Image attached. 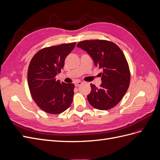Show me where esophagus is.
<instances>
[{
    "instance_id": "obj_1",
    "label": "esophagus",
    "mask_w": 160,
    "mask_h": 160,
    "mask_svg": "<svg viewBox=\"0 0 160 160\" xmlns=\"http://www.w3.org/2000/svg\"><path fill=\"white\" fill-rule=\"evenodd\" d=\"M82 83H83V82H81V81H77V82H75V87H78V86H79L80 85H81Z\"/></svg>"
}]
</instances>
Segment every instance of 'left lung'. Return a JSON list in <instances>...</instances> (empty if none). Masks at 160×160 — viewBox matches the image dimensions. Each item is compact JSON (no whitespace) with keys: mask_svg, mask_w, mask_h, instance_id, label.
Segmentation results:
<instances>
[{"mask_svg":"<svg viewBox=\"0 0 160 160\" xmlns=\"http://www.w3.org/2000/svg\"><path fill=\"white\" fill-rule=\"evenodd\" d=\"M77 47L88 52L95 66L103 69L100 88L91 83L89 103L99 110L113 108L122 99L129 86L130 71L123 51L114 42L106 40H85Z\"/></svg>","mask_w":160,"mask_h":160,"instance_id":"1","label":"left lung"}]
</instances>
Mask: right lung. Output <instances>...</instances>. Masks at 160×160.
I'll use <instances>...</instances> for the list:
<instances>
[{"instance_id": "obj_1", "label": "right lung", "mask_w": 160, "mask_h": 160, "mask_svg": "<svg viewBox=\"0 0 160 160\" xmlns=\"http://www.w3.org/2000/svg\"><path fill=\"white\" fill-rule=\"evenodd\" d=\"M76 42L45 47L33 56L27 72L28 85L32 98L42 110L59 114L72 103L75 85L56 80L63 68L65 60Z\"/></svg>"}]
</instances>
